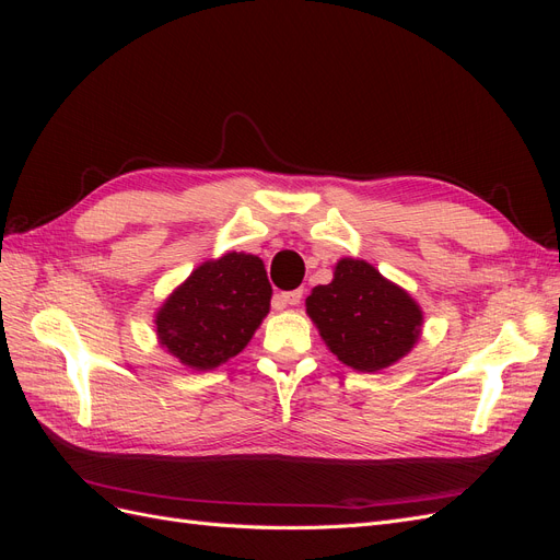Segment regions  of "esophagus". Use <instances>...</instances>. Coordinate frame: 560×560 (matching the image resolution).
<instances>
[{
    "label": "esophagus",
    "mask_w": 560,
    "mask_h": 560,
    "mask_svg": "<svg viewBox=\"0 0 560 560\" xmlns=\"http://www.w3.org/2000/svg\"><path fill=\"white\" fill-rule=\"evenodd\" d=\"M303 299V290H294V292H282L278 294V303L284 308V306H299Z\"/></svg>",
    "instance_id": "34e87169"
}]
</instances>
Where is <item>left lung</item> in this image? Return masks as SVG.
I'll return each mask as SVG.
<instances>
[{"instance_id":"1","label":"left lung","mask_w":560,"mask_h":560,"mask_svg":"<svg viewBox=\"0 0 560 560\" xmlns=\"http://www.w3.org/2000/svg\"><path fill=\"white\" fill-rule=\"evenodd\" d=\"M306 313L338 362L376 374L406 358L422 334L418 301L364 259L343 257L329 284L313 287Z\"/></svg>"}]
</instances>
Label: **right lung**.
I'll return each instance as SVG.
<instances>
[{"label": "right lung", "mask_w": 560, "mask_h": 560, "mask_svg": "<svg viewBox=\"0 0 560 560\" xmlns=\"http://www.w3.org/2000/svg\"><path fill=\"white\" fill-rule=\"evenodd\" d=\"M270 282L257 254L202 261L154 315L159 346L184 366L210 371L243 352L270 311Z\"/></svg>", "instance_id": "add662e5"}]
</instances>
